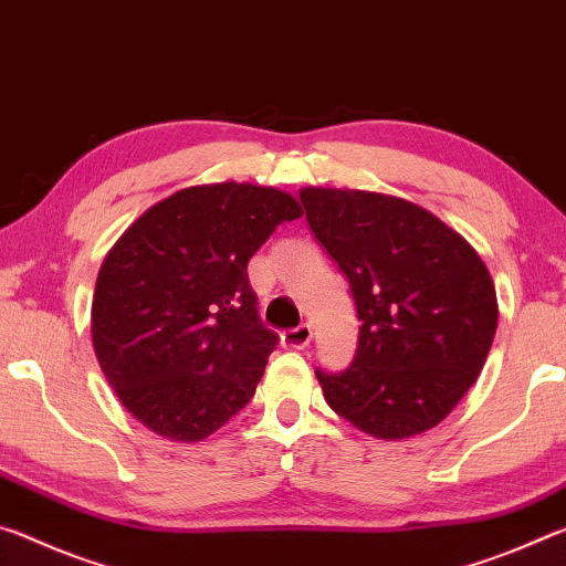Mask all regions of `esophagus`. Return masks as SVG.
I'll return each mask as SVG.
<instances>
[{
	"label": "esophagus",
	"mask_w": 566,
	"mask_h": 566,
	"mask_svg": "<svg viewBox=\"0 0 566 566\" xmlns=\"http://www.w3.org/2000/svg\"><path fill=\"white\" fill-rule=\"evenodd\" d=\"M311 340H313V328L308 326V323H303V326H298V328L285 331L283 336H281V344L285 348H298V350L301 348H308Z\"/></svg>",
	"instance_id": "obj_1"
}]
</instances>
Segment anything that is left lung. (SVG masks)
<instances>
[{
    "mask_svg": "<svg viewBox=\"0 0 566 566\" xmlns=\"http://www.w3.org/2000/svg\"><path fill=\"white\" fill-rule=\"evenodd\" d=\"M305 220L348 277L360 321L354 364L316 368L333 411L398 441L441 423L474 386L499 305L489 268L416 202L368 190L303 188Z\"/></svg>",
    "mask_w": 566,
    "mask_h": 566,
    "instance_id": "obj_1",
    "label": "left lung"
}]
</instances>
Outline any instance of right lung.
<instances>
[{"label": "right lung", "instance_id": "add662e5", "mask_svg": "<svg viewBox=\"0 0 566 566\" xmlns=\"http://www.w3.org/2000/svg\"><path fill=\"white\" fill-rule=\"evenodd\" d=\"M301 216L283 190L192 185L147 208L109 248L92 346L119 403L157 437L208 439L253 398L277 336L258 318L248 261Z\"/></svg>", "mask_w": 566, "mask_h": 566}]
</instances>
